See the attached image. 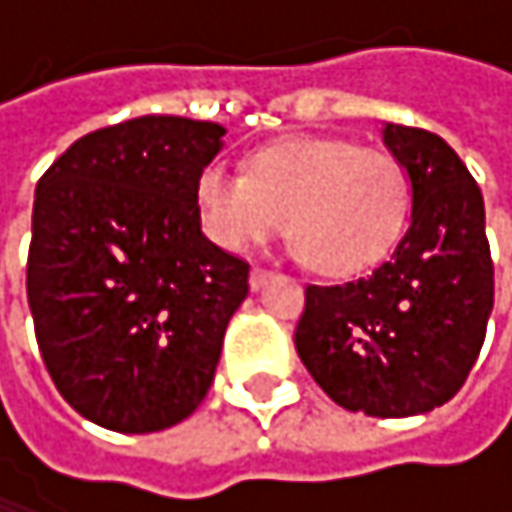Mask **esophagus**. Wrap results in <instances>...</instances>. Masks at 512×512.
<instances>
[{"mask_svg": "<svg viewBox=\"0 0 512 512\" xmlns=\"http://www.w3.org/2000/svg\"><path fill=\"white\" fill-rule=\"evenodd\" d=\"M269 278H272V269H266V266H255V269H252V275H249V284H252V290H260Z\"/></svg>", "mask_w": 512, "mask_h": 512, "instance_id": "obj_1", "label": "esophagus"}]
</instances>
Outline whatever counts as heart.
<instances>
[{
    "mask_svg": "<svg viewBox=\"0 0 512 512\" xmlns=\"http://www.w3.org/2000/svg\"><path fill=\"white\" fill-rule=\"evenodd\" d=\"M195 210L207 240L225 252H246L290 225L296 255L323 275L350 278L397 249L412 213V180L382 148L302 136L260 148L249 174L204 165Z\"/></svg>",
    "mask_w": 512,
    "mask_h": 512,
    "instance_id": "1",
    "label": "heart"
}]
</instances>
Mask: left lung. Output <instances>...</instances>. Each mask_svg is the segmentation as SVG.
<instances>
[{"mask_svg":"<svg viewBox=\"0 0 512 512\" xmlns=\"http://www.w3.org/2000/svg\"><path fill=\"white\" fill-rule=\"evenodd\" d=\"M412 180V222L367 278L308 284L296 353L344 409L406 418L448 403L480 356L495 296L483 195L436 133H382Z\"/></svg>","mask_w":512,"mask_h":512,"instance_id":"obj_1","label":"left lung"}]
</instances>
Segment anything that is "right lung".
<instances>
[{"mask_svg": "<svg viewBox=\"0 0 512 512\" xmlns=\"http://www.w3.org/2000/svg\"><path fill=\"white\" fill-rule=\"evenodd\" d=\"M213 121L145 115L76 139L38 180L26 293L58 394L118 433L189 418L213 382L249 263L210 243L195 177Z\"/></svg>", "mask_w": 512, "mask_h": 512, "instance_id": "1", "label": "right lung"}]
</instances>
